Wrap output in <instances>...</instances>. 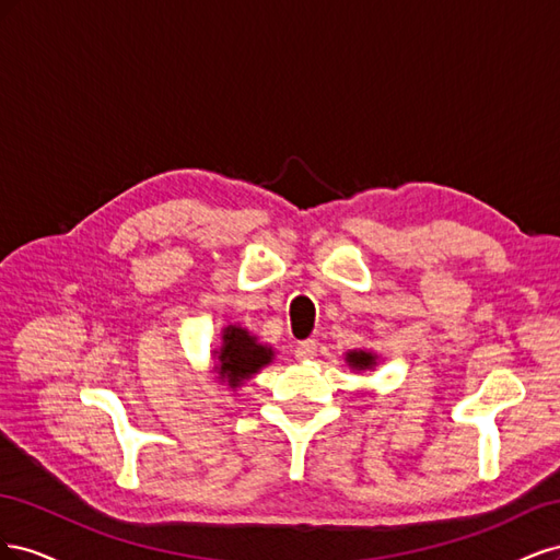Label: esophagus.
<instances>
[{
	"instance_id": "1",
	"label": "esophagus",
	"mask_w": 560,
	"mask_h": 560,
	"mask_svg": "<svg viewBox=\"0 0 560 560\" xmlns=\"http://www.w3.org/2000/svg\"><path fill=\"white\" fill-rule=\"evenodd\" d=\"M294 354L299 360H313L317 354V343L313 341V338H308V341H301L294 350Z\"/></svg>"
}]
</instances>
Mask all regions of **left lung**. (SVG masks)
Segmentation results:
<instances>
[{
    "label": "left lung",
    "mask_w": 560,
    "mask_h": 560,
    "mask_svg": "<svg viewBox=\"0 0 560 560\" xmlns=\"http://www.w3.org/2000/svg\"><path fill=\"white\" fill-rule=\"evenodd\" d=\"M346 362L350 364V369L366 371V369H374L376 366V354L369 352V350H350L346 354Z\"/></svg>",
    "instance_id": "left-lung-1"
}]
</instances>
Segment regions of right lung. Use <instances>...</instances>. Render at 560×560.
Returning a JSON list of instances; mask_svg holds the SVG:
<instances>
[{"mask_svg":"<svg viewBox=\"0 0 560 560\" xmlns=\"http://www.w3.org/2000/svg\"><path fill=\"white\" fill-rule=\"evenodd\" d=\"M217 354V374L219 381L229 387H238L259 369L273 362V348L261 346L257 336H252L247 329L238 325H229L222 331V348L214 350Z\"/></svg>","mask_w":560,"mask_h":560,"instance_id":"obj_1","label":"right lung"}]
</instances>
